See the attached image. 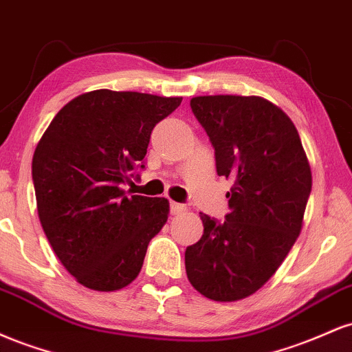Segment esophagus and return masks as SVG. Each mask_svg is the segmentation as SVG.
Segmentation results:
<instances>
[{
    "label": "esophagus",
    "mask_w": 352,
    "mask_h": 352,
    "mask_svg": "<svg viewBox=\"0 0 352 352\" xmlns=\"http://www.w3.org/2000/svg\"><path fill=\"white\" fill-rule=\"evenodd\" d=\"M185 212V205L177 204V201H170V213L172 215H179V213Z\"/></svg>",
    "instance_id": "obj_1"
}]
</instances>
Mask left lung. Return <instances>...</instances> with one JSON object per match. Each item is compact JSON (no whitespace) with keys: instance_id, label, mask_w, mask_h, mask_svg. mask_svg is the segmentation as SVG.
<instances>
[{"instance_id":"obj_1","label":"left lung","mask_w":352,"mask_h":352,"mask_svg":"<svg viewBox=\"0 0 352 352\" xmlns=\"http://www.w3.org/2000/svg\"><path fill=\"white\" fill-rule=\"evenodd\" d=\"M193 116L215 148L217 173L233 182L223 221L200 213L204 235L185 250L197 292L243 300L280 268L300 236L311 168L288 116L256 96H200Z\"/></svg>"}]
</instances>
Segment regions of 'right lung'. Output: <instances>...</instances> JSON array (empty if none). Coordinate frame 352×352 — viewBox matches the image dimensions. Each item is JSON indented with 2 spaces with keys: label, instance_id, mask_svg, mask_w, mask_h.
<instances>
[{
  "label": "right lung",
  "instance_id": "right-lung-1",
  "mask_svg": "<svg viewBox=\"0 0 352 352\" xmlns=\"http://www.w3.org/2000/svg\"><path fill=\"white\" fill-rule=\"evenodd\" d=\"M182 98L109 89L80 94L51 120L33 157L38 215L60 263L80 285L116 292L142 268L167 199L132 195L151 134Z\"/></svg>",
  "mask_w": 352,
  "mask_h": 352
}]
</instances>
